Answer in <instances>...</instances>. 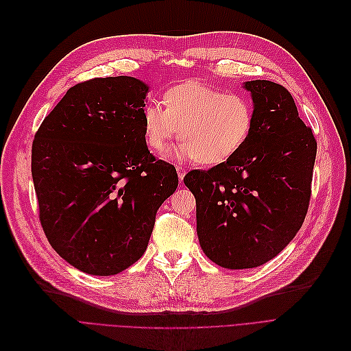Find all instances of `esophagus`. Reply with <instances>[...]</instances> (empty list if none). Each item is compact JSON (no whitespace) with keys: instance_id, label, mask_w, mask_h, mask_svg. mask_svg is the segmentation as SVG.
Listing matches in <instances>:
<instances>
[{"instance_id":"34e87169","label":"esophagus","mask_w":351,"mask_h":351,"mask_svg":"<svg viewBox=\"0 0 351 351\" xmlns=\"http://www.w3.org/2000/svg\"><path fill=\"white\" fill-rule=\"evenodd\" d=\"M186 169H182V167H177V174H178V178H180V181L184 178V176H186Z\"/></svg>"}]
</instances>
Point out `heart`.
Wrapping results in <instances>:
<instances>
[{
	"instance_id": "b5f03b06",
	"label": "heart",
	"mask_w": 351,
	"mask_h": 351,
	"mask_svg": "<svg viewBox=\"0 0 351 351\" xmlns=\"http://www.w3.org/2000/svg\"><path fill=\"white\" fill-rule=\"evenodd\" d=\"M162 103L143 110L144 137L157 153H165L181 132L180 157L221 164L240 152L254 128V107L247 97L198 81L171 87Z\"/></svg>"
}]
</instances>
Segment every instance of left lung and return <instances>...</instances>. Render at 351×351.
I'll use <instances>...</instances> for the list:
<instances>
[{"instance_id": "1", "label": "left lung", "mask_w": 351, "mask_h": 351, "mask_svg": "<svg viewBox=\"0 0 351 351\" xmlns=\"http://www.w3.org/2000/svg\"><path fill=\"white\" fill-rule=\"evenodd\" d=\"M244 88L256 114L245 145L228 161L184 177L195 197L199 245L232 270L274 258L302 228L317 153L313 131L285 87L254 80Z\"/></svg>"}]
</instances>
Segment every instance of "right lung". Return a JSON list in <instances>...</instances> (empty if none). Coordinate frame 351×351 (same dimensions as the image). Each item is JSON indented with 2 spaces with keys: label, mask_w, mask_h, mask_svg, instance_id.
I'll return each mask as SVG.
<instances>
[{
  "label": "right lung",
  "mask_w": 351,
  "mask_h": 351,
  "mask_svg": "<svg viewBox=\"0 0 351 351\" xmlns=\"http://www.w3.org/2000/svg\"><path fill=\"white\" fill-rule=\"evenodd\" d=\"M147 91L143 81L125 75L78 82L32 143L31 174L45 237L87 274H119L140 260L157 210L178 186L174 165L148 152Z\"/></svg>",
  "instance_id": "1"
}]
</instances>
